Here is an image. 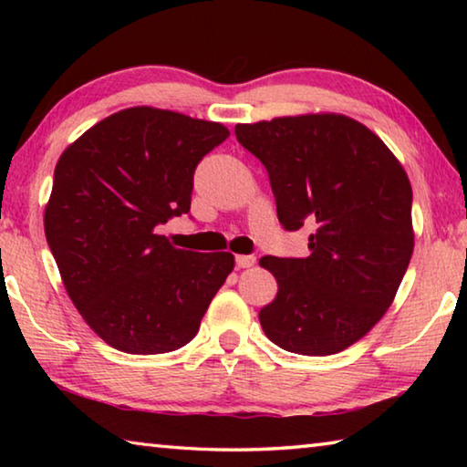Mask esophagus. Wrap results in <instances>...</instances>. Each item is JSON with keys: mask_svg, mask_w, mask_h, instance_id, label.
<instances>
[{"mask_svg": "<svg viewBox=\"0 0 467 467\" xmlns=\"http://www.w3.org/2000/svg\"><path fill=\"white\" fill-rule=\"evenodd\" d=\"M234 262H236V265H239V267H253V265H255L257 259L253 257V255H236Z\"/></svg>", "mask_w": 467, "mask_h": 467, "instance_id": "obj_1", "label": "esophagus"}]
</instances>
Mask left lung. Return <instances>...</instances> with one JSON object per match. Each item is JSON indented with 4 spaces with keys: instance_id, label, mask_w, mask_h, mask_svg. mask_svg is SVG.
I'll list each match as a JSON object with an SVG mask.
<instances>
[{
    "instance_id": "8db88e82",
    "label": "left lung",
    "mask_w": 467,
    "mask_h": 467,
    "mask_svg": "<svg viewBox=\"0 0 467 467\" xmlns=\"http://www.w3.org/2000/svg\"><path fill=\"white\" fill-rule=\"evenodd\" d=\"M270 175L286 231L315 226L309 257H270L278 295L259 311L284 350L329 357L367 336L393 303L414 251L412 187L383 140L346 115L239 123Z\"/></svg>"
}]
</instances>
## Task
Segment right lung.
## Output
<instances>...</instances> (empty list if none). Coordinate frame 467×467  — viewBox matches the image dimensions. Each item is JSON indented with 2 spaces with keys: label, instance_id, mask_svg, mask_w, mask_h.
Listing matches in <instances>:
<instances>
[{
  "label": "right lung",
  "instance_id": "1",
  "mask_svg": "<svg viewBox=\"0 0 467 467\" xmlns=\"http://www.w3.org/2000/svg\"><path fill=\"white\" fill-rule=\"evenodd\" d=\"M231 136L154 107L109 115L59 156L45 234L63 286L94 334L128 354L195 337L233 253L175 249L158 226L192 208L193 172Z\"/></svg>",
  "mask_w": 467,
  "mask_h": 467
}]
</instances>
